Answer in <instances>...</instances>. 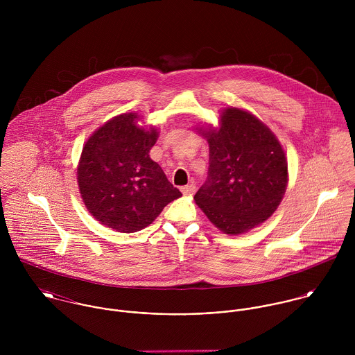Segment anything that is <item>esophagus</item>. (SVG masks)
I'll return each mask as SVG.
<instances>
[{
  "label": "esophagus",
  "instance_id": "esophagus-1",
  "mask_svg": "<svg viewBox=\"0 0 355 355\" xmlns=\"http://www.w3.org/2000/svg\"><path fill=\"white\" fill-rule=\"evenodd\" d=\"M182 193L184 196H193L196 193V184H187V186H183L182 189Z\"/></svg>",
  "mask_w": 355,
  "mask_h": 355
}]
</instances>
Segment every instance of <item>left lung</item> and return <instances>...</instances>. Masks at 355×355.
<instances>
[{"mask_svg":"<svg viewBox=\"0 0 355 355\" xmlns=\"http://www.w3.org/2000/svg\"><path fill=\"white\" fill-rule=\"evenodd\" d=\"M209 171L194 196L207 218L224 234L239 235L269 218L287 189V158L275 134L254 114L227 107L220 127H203Z\"/></svg>","mask_w":355,"mask_h":355,"instance_id":"8db88e82","label":"left lung"}]
</instances>
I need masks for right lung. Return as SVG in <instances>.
Here are the masks:
<instances>
[{
    "instance_id": "1",
    "label": "right lung",
    "mask_w": 355,
    "mask_h": 355,
    "mask_svg": "<svg viewBox=\"0 0 355 355\" xmlns=\"http://www.w3.org/2000/svg\"><path fill=\"white\" fill-rule=\"evenodd\" d=\"M137 113L106 121L85 144L78 165L79 191L87 210L107 228L137 232L150 225L182 193L149 155L157 128L139 127Z\"/></svg>"
}]
</instances>
